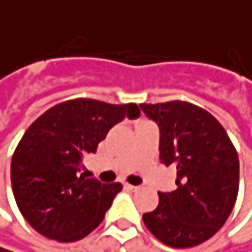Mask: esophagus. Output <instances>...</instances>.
<instances>
[{
  "mask_svg": "<svg viewBox=\"0 0 252 252\" xmlns=\"http://www.w3.org/2000/svg\"><path fill=\"white\" fill-rule=\"evenodd\" d=\"M125 188L131 189V191H139L140 189V187H136V185H131V184H125Z\"/></svg>",
  "mask_w": 252,
  "mask_h": 252,
  "instance_id": "esophagus-1",
  "label": "esophagus"
}]
</instances>
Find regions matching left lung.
I'll return each mask as SVG.
<instances>
[{"instance_id": "8db88e82", "label": "left lung", "mask_w": 252, "mask_h": 252, "mask_svg": "<svg viewBox=\"0 0 252 252\" xmlns=\"http://www.w3.org/2000/svg\"><path fill=\"white\" fill-rule=\"evenodd\" d=\"M159 127V159L176 166L178 188L158 192L159 203L143 214L152 235L172 248L211 239L227 221L239 189V158L222 125L188 101L139 104Z\"/></svg>"}]
</instances>
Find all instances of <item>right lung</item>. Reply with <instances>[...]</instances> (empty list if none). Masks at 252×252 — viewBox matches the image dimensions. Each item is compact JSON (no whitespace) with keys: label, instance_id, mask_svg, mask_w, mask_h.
I'll list each match as a JSON object with an SVG mask.
<instances>
[{"label":"right lung","instance_id":"obj_1","mask_svg":"<svg viewBox=\"0 0 252 252\" xmlns=\"http://www.w3.org/2000/svg\"><path fill=\"white\" fill-rule=\"evenodd\" d=\"M139 112L134 103L74 98L50 107L30 125L11 158V187L34 230L58 242H76L100 225L122 185L79 175L83 157L97 151L113 125Z\"/></svg>","mask_w":252,"mask_h":252}]
</instances>
